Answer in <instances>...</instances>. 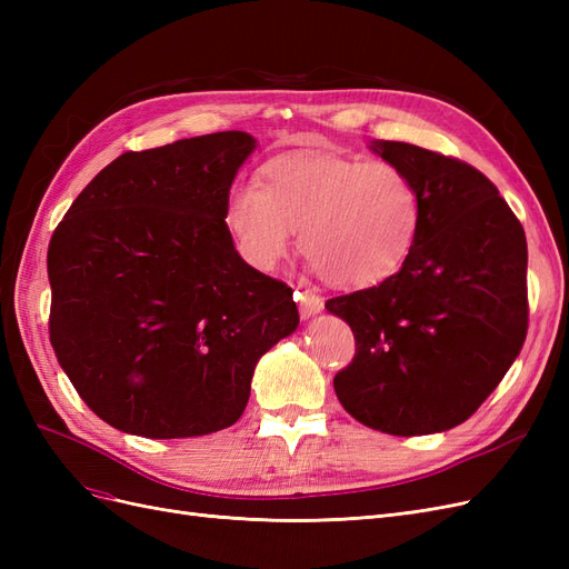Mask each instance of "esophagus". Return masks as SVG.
<instances>
[{"label": "esophagus", "instance_id": "34e87169", "mask_svg": "<svg viewBox=\"0 0 569 569\" xmlns=\"http://www.w3.org/2000/svg\"><path fill=\"white\" fill-rule=\"evenodd\" d=\"M295 299L299 301V313L303 320L318 316L325 306V301L318 295H313V291H295Z\"/></svg>", "mask_w": 569, "mask_h": 569}]
</instances>
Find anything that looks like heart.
<instances>
[{"label":"heart","mask_w":569,"mask_h":569,"mask_svg":"<svg viewBox=\"0 0 569 569\" xmlns=\"http://www.w3.org/2000/svg\"><path fill=\"white\" fill-rule=\"evenodd\" d=\"M222 220L256 270H272L299 228V249L325 282L366 289L408 261L422 203L399 166L311 151L270 159L258 184L234 182Z\"/></svg>","instance_id":"heart-1"}]
</instances>
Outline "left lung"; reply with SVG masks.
Returning a JSON list of instances; mask_svg holds the SVG:
<instances>
[{
    "instance_id": "1",
    "label": "left lung",
    "mask_w": 569,
    "mask_h": 569,
    "mask_svg": "<svg viewBox=\"0 0 569 569\" xmlns=\"http://www.w3.org/2000/svg\"><path fill=\"white\" fill-rule=\"evenodd\" d=\"M370 149L418 187L422 222L399 272L325 303L356 337L335 391L385 435L446 432L485 403L525 343V230L472 166L406 142Z\"/></svg>"
}]
</instances>
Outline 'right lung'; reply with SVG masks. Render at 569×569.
Returning a JSON list of instances; mask_svg holds the SVG:
<instances>
[{
  "mask_svg": "<svg viewBox=\"0 0 569 569\" xmlns=\"http://www.w3.org/2000/svg\"><path fill=\"white\" fill-rule=\"evenodd\" d=\"M249 132L128 151L51 234L49 339L80 399L147 439L242 416L256 363L299 327L291 289L237 253L222 220Z\"/></svg>",
  "mask_w": 569,
  "mask_h": 569,
  "instance_id": "obj_1",
  "label": "right lung"
}]
</instances>
